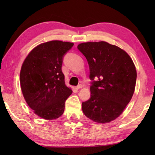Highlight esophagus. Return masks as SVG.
Segmentation results:
<instances>
[{"label": "esophagus", "instance_id": "34e87169", "mask_svg": "<svg viewBox=\"0 0 155 155\" xmlns=\"http://www.w3.org/2000/svg\"><path fill=\"white\" fill-rule=\"evenodd\" d=\"M82 87H83V85L82 84H78V85H77V87H76V89H79V88H81Z\"/></svg>", "mask_w": 155, "mask_h": 155}]
</instances>
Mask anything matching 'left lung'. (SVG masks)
I'll return each mask as SVG.
<instances>
[{"instance_id":"8db88e82","label":"left lung","mask_w":155,"mask_h":155,"mask_svg":"<svg viewBox=\"0 0 155 155\" xmlns=\"http://www.w3.org/2000/svg\"><path fill=\"white\" fill-rule=\"evenodd\" d=\"M78 49L86 57L92 81L91 97L82 103L85 116L99 123L114 120L129 103L137 71L126 52L108 42H84Z\"/></svg>"}]
</instances>
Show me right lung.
I'll return each mask as SVG.
<instances>
[{
  "instance_id": "obj_1",
  "label": "right lung",
  "mask_w": 155,
  "mask_h": 155,
  "mask_svg": "<svg viewBox=\"0 0 155 155\" xmlns=\"http://www.w3.org/2000/svg\"><path fill=\"white\" fill-rule=\"evenodd\" d=\"M72 42L52 41L38 45L25 58L20 73L23 96L35 113L47 120L63 114L72 94L66 86L62 64Z\"/></svg>"
}]
</instances>
